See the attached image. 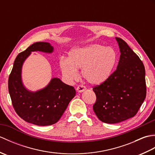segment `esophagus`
Listing matches in <instances>:
<instances>
[{
	"instance_id": "34e87169",
	"label": "esophagus",
	"mask_w": 155,
	"mask_h": 155,
	"mask_svg": "<svg viewBox=\"0 0 155 155\" xmlns=\"http://www.w3.org/2000/svg\"><path fill=\"white\" fill-rule=\"evenodd\" d=\"M77 91L78 92V93H82V92H84L87 90V88L85 87H83V86H81V85H79V86H78L77 87Z\"/></svg>"
}]
</instances>
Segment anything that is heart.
I'll list each match as a JSON object with an SVG mask.
<instances>
[{
    "label": "heart",
    "instance_id": "b5f03b06",
    "mask_svg": "<svg viewBox=\"0 0 155 155\" xmlns=\"http://www.w3.org/2000/svg\"><path fill=\"white\" fill-rule=\"evenodd\" d=\"M117 61V52L113 48L91 44L72 49L68 59L61 60L60 68L64 77L71 82L78 80V70L82 69L84 79L96 86L103 84L110 77Z\"/></svg>",
    "mask_w": 155,
    "mask_h": 155
}]
</instances>
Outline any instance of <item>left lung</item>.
<instances>
[{
  "mask_svg": "<svg viewBox=\"0 0 155 155\" xmlns=\"http://www.w3.org/2000/svg\"><path fill=\"white\" fill-rule=\"evenodd\" d=\"M120 49L117 70L93 88L97 96L93 110L98 119L114 124L133 117L145 99V69L143 62L123 39L116 37Z\"/></svg>",
  "mask_w": 155,
  "mask_h": 155,
  "instance_id": "8db88e82",
  "label": "left lung"
}]
</instances>
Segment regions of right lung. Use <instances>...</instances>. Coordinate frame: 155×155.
Here are the masks:
<instances>
[{
	"mask_svg": "<svg viewBox=\"0 0 155 155\" xmlns=\"http://www.w3.org/2000/svg\"><path fill=\"white\" fill-rule=\"evenodd\" d=\"M54 47L48 42H37L16 57L8 78V91L16 113L27 123L48 126L57 123L76 94L73 87L60 78H52L45 88L28 90L22 80L23 63L32 52L52 53Z\"/></svg>",
	"mask_w": 155,
	"mask_h": 155,
	"instance_id": "right-lung-1",
	"label": "right lung"
}]
</instances>
